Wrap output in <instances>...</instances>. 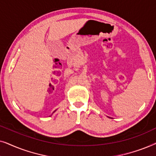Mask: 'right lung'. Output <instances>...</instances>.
I'll return each mask as SVG.
<instances>
[{"instance_id": "1", "label": "right lung", "mask_w": 156, "mask_h": 156, "mask_svg": "<svg viewBox=\"0 0 156 156\" xmlns=\"http://www.w3.org/2000/svg\"><path fill=\"white\" fill-rule=\"evenodd\" d=\"M55 111H56V110H55ZM54 112H53V113H54Z\"/></svg>"}]
</instances>
